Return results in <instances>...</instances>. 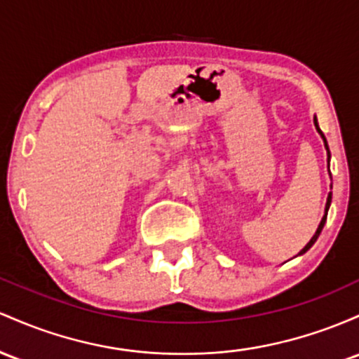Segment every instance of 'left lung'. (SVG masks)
<instances>
[{
  "label": "left lung",
  "mask_w": 359,
  "mask_h": 359,
  "mask_svg": "<svg viewBox=\"0 0 359 359\" xmlns=\"http://www.w3.org/2000/svg\"><path fill=\"white\" fill-rule=\"evenodd\" d=\"M313 122H316V127H317V130H319V134L322 135V139H324V142H325V137H324V134H322V130H320V128H319V126H317V118L313 120ZM325 149H327V154H329V147H327V142H325ZM329 156H331V154H329ZM329 205H331V193H329V196H327V203H325V215L322 217V220H320V225H319V229H317V232L313 233V237H312V239L309 241L307 245H305V248L302 249V251H300V255H302V252L309 251V249L312 248V244L316 243V241H317V237H319V233H320V231H322V227H324V222H325V219H327V210H329Z\"/></svg>",
  "instance_id": "8db88e82"
}]
</instances>
